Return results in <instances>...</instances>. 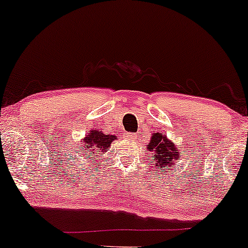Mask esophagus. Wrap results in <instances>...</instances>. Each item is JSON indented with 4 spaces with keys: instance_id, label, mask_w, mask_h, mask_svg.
<instances>
[{
    "instance_id": "esophagus-1",
    "label": "esophagus",
    "mask_w": 248,
    "mask_h": 248,
    "mask_svg": "<svg viewBox=\"0 0 248 248\" xmlns=\"http://www.w3.org/2000/svg\"><path fill=\"white\" fill-rule=\"evenodd\" d=\"M127 137H129V138H131V139H136L137 138L136 134H127Z\"/></svg>"
}]
</instances>
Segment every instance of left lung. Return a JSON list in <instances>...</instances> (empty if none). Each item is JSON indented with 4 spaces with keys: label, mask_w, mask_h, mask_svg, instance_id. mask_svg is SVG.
<instances>
[{
    "label": "left lung",
    "mask_w": 248,
    "mask_h": 248,
    "mask_svg": "<svg viewBox=\"0 0 248 248\" xmlns=\"http://www.w3.org/2000/svg\"><path fill=\"white\" fill-rule=\"evenodd\" d=\"M147 149L152 153L151 162H155V166L161 170V172L170 170V167H173L175 161L180 160V153L176 151L175 143L170 141L167 136H162L160 133L152 134Z\"/></svg>",
    "instance_id": "left-lung-1"
}]
</instances>
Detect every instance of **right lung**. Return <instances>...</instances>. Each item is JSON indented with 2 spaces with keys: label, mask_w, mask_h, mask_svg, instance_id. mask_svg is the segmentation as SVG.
<instances>
[{
  "label": "right lung",
  "mask_w": 248,
  "mask_h": 248,
  "mask_svg": "<svg viewBox=\"0 0 248 248\" xmlns=\"http://www.w3.org/2000/svg\"><path fill=\"white\" fill-rule=\"evenodd\" d=\"M115 139H117V137L105 134L102 132H99V131H91L90 133L86 134L85 139L81 140V152L85 153L86 158H88L90 162H93V160H102V158H100V155L107 148L110 147V143L114 141Z\"/></svg>",
  "instance_id": "add662e5"
}]
</instances>
